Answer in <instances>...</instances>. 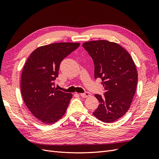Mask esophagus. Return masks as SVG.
I'll return each instance as SVG.
<instances>
[{"label":"esophagus","instance_id":"obj_1","mask_svg":"<svg viewBox=\"0 0 159 159\" xmlns=\"http://www.w3.org/2000/svg\"><path fill=\"white\" fill-rule=\"evenodd\" d=\"M81 97L82 98H86L88 97H89V96H91V93L89 92H85V93H80V94Z\"/></svg>","mask_w":159,"mask_h":159}]
</instances>
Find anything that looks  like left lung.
<instances>
[{"label": "left lung", "instance_id": "8db88e82", "mask_svg": "<svg viewBox=\"0 0 159 159\" xmlns=\"http://www.w3.org/2000/svg\"><path fill=\"white\" fill-rule=\"evenodd\" d=\"M83 47L94 62V77L102 78L105 92L95 94L99 105L93 113L104 123H112L127 113L135 93L138 74L128 52L107 40L85 42Z\"/></svg>", "mask_w": 159, "mask_h": 159}]
</instances>
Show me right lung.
<instances>
[{"mask_svg": "<svg viewBox=\"0 0 159 159\" xmlns=\"http://www.w3.org/2000/svg\"><path fill=\"white\" fill-rule=\"evenodd\" d=\"M80 43L57 42L38 47L24 66L20 89L24 102L41 123L52 124L64 116L72 94L57 90L54 81L61 61L80 46Z\"/></svg>", "mask_w": 159, "mask_h": 159, "instance_id": "right-lung-1", "label": "right lung"}]
</instances>
